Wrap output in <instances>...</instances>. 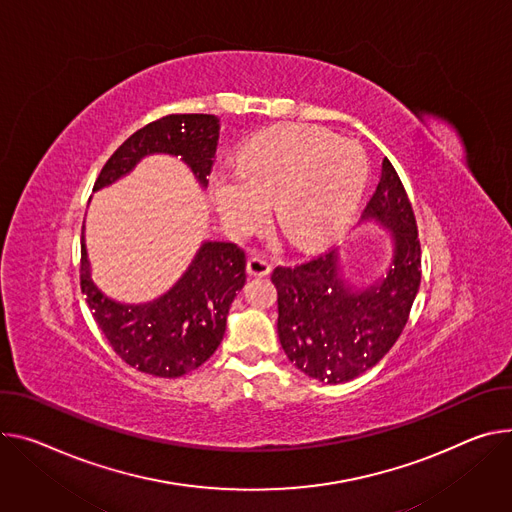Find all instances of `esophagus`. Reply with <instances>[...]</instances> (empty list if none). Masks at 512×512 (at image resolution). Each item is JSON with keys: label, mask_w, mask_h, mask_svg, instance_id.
I'll return each instance as SVG.
<instances>
[{"label": "esophagus", "mask_w": 512, "mask_h": 512, "mask_svg": "<svg viewBox=\"0 0 512 512\" xmlns=\"http://www.w3.org/2000/svg\"><path fill=\"white\" fill-rule=\"evenodd\" d=\"M247 271H249L251 275H255V277H263V275H267V273L271 271V263H269L263 255L253 253V255L249 257V261H247Z\"/></svg>", "instance_id": "34e87169"}]
</instances>
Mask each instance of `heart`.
I'll use <instances>...</instances> for the list:
<instances>
[{
  "mask_svg": "<svg viewBox=\"0 0 512 512\" xmlns=\"http://www.w3.org/2000/svg\"><path fill=\"white\" fill-rule=\"evenodd\" d=\"M369 177L363 149L314 126H282L259 134L241 151L237 175L212 177V200L235 232L267 218L300 249L331 243L355 216Z\"/></svg>",
  "mask_w": 512,
  "mask_h": 512,
  "instance_id": "1",
  "label": "heart"
}]
</instances>
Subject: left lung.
Returning a JSON list of instances; mask_svg holds the SVG:
<instances>
[{
  "label": "left lung",
  "instance_id": "left-lung-1",
  "mask_svg": "<svg viewBox=\"0 0 512 512\" xmlns=\"http://www.w3.org/2000/svg\"><path fill=\"white\" fill-rule=\"evenodd\" d=\"M361 220L390 230L392 261L382 280L357 288L345 280L339 249L300 265H277V335L306 376L343 384L374 367L396 343L421 286V241L394 165L384 159L380 183Z\"/></svg>",
  "mask_w": 512,
  "mask_h": 512
}]
</instances>
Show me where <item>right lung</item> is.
Instances as JSON below:
<instances>
[{
	"instance_id": "right-lung-1",
	"label": "right lung",
	"mask_w": 512,
	"mask_h": 512,
	"mask_svg": "<svg viewBox=\"0 0 512 512\" xmlns=\"http://www.w3.org/2000/svg\"><path fill=\"white\" fill-rule=\"evenodd\" d=\"M220 120L212 114H169L132 136L102 167L94 192L112 185L147 155L181 157L202 188L214 165ZM247 257L235 243L206 241L177 284L153 302L122 304L91 280L81 232V292L108 343L130 367L159 378L198 369L220 345L226 316L247 280Z\"/></svg>"
}]
</instances>
